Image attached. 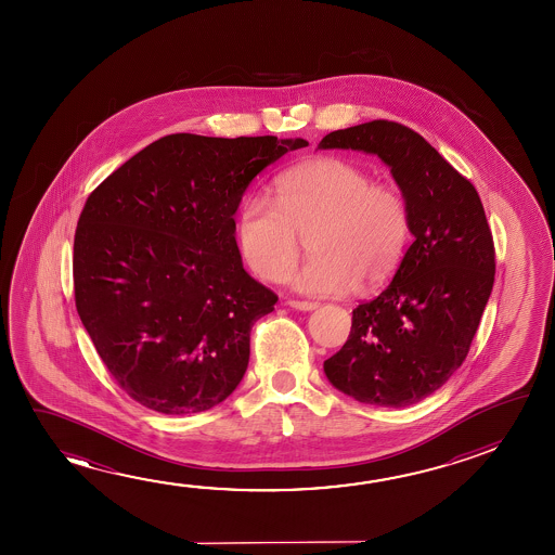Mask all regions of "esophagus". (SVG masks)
Masks as SVG:
<instances>
[{
  "mask_svg": "<svg viewBox=\"0 0 555 555\" xmlns=\"http://www.w3.org/2000/svg\"><path fill=\"white\" fill-rule=\"evenodd\" d=\"M291 308L300 309V311H311V309H318V301H306V300H288L286 301Z\"/></svg>",
  "mask_w": 555,
  "mask_h": 555,
  "instance_id": "esophagus-1",
  "label": "esophagus"
}]
</instances>
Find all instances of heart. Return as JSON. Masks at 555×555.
I'll list each match as a JSON object with an SVG mask.
<instances>
[{"instance_id":"1","label":"heart","mask_w":555,"mask_h":555,"mask_svg":"<svg viewBox=\"0 0 555 555\" xmlns=\"http://www.w3.org/2000/svg\"><path fill=\"white\" fill-rule=\"evenodd\" d=\"M409 203L392 183L372 182L362 166L319 156L281 173L273 203L247 197L237 210L236 240L249 269L269 282L291 276L309 236L315 255L294 276L313 296L372 292L397 273L409 247Z\"/></svg>"}]
</instances>
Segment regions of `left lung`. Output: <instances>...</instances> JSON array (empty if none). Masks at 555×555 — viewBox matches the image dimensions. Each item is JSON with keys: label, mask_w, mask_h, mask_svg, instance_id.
Segmentation results:
<instances>
[{"label": "left lung", "mask_w": 555, "mask_h": 555, "mask_svg": "<svg viewBox=\"0 0 555 555\" xmlns=\"http://www.w3.org/2000/svg\"><path fill=\"white\" fill-rule=\"evenodd\" d=\"M319 146L364 151L389 164L414 234L391 284L352 311L348 340L325 360V375L365 404L409 406L463 365L490 298L495 247L480 195L399 121L331 131Z\"/></svg>", "instance_id": "left-lung-1"}]
</instances>
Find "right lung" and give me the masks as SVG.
I'll return each instance as SVG.
<instances>
[{
	"label": "right lung",
	"instance_id": "add662e5",
	"mask_svg": "<svg viewBox=\"0 0 555 555\" xmlns=\"http://www.w3.org/2000/svg\"><path fill=\"white\" fill-rule=\"evenodd\" d=\"M304 139L173 133L92 191L74 242L75 308L119 387L182 416L234 391L279 296L242 267L234 212Z\"/></svg>",
	"mask_w": 555,
	"mask_h": 555
}]
</instances>
